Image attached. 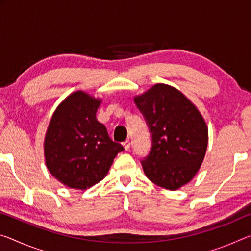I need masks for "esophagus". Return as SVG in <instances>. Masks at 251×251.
<instances>
[{
	"label": "esophagus",
	"mask_w": 251,
	"mask_h": 251,
	"mask_svg": "<svg viewBox=\"0 0 251 251\" xmlns=\"http://www.w3.org/2000/svg\"><path fill=\"white\" fill-rule=\"evenodd\" d=\"M123 146H124V149L126 151H128L130 149V142H129V140H127L124 143H123Z\"/></svg>",
	"instance_id": "obj_1"
}]
</instances>
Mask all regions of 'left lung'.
Returning <instances> with one entry per match:
<instances>
[{"mask_svg":"<svg viewBox=\"0 0 251 251\" xmlns=\"http://www.w3.org/2000/svg\"><path fill=\"white\" fill-rule=\"evenodd\" d=\"M152 133L143 170L149 180L177 190L196 176L208 147V126L197 106L174 87L156 83L134 97Z\"/></svg>","mask_w":251,"mask_h":251,"instance_id":"8db88e82","label":"left lung"}]
</instances>
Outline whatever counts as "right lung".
<instances>
[{
    "label": "right lung",
    "mask_w": 251,
    "mask_h": 251,
    "mask_svg": "<svg viewBox=\"0 0 251 251\" xmlns=\"http://www.w3.org/2000/svg\"><path fill=\"white\" fill-rule=\"evenodd\" d=\"M101 101L83 90L74 91L50 119L43 143L46 165L68 188L87 190L100 182L116 155L124 151L97 121Z\"/></svg>",
    "instance_id": "obj_1"
}]
</instances>
